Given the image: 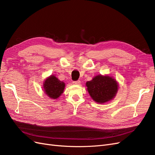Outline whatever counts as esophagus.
<instances>
[{
	"instance_id": "34e87169",
	"label": "esophagus",
	"mask_w": 155,
	"mask_h": 155,
	"mask_svg": "<svg viewBox=\"0 0 155 155\" xmlns=\"http://www.w3.org/2000/svg\"><path fill=\"white\" fill-rule=\"evenodd\" d=\"M81 81H73V84L74 85H80Z\"/></svg>"
}]
</instances>
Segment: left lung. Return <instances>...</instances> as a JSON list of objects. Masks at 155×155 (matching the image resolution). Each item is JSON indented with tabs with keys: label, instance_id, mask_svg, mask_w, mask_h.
Here are the masks:
<instances>
[{
	"label": "left lung",
	"instance_id": "8db88e82",
	"mask_svg": "<svg viewBox=\"0 0 155 155\" xmlns=\"http://www.w3.org/2000/svg\"><path fill=\"white\" fill-rule=\"evenodd\" d=\"M87 91L92 99L98 104H104L112 100L118 90V84L109 76H97L86 83Z\"/></svg>",
	"mask_w": 155,
	"mask_h": 155
}]
</instances>
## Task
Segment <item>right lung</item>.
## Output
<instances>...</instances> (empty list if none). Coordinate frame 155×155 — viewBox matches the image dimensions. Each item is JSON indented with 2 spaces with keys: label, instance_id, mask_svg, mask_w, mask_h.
<instances>
[{
  "label": "right lung",
  "instance_id": "1",
  "mask_svg": "<svg viewBox=\"0 0 155 155\" xmlns=\"http://www.w3.org/2000/svg\"><path fill=\"white\" fill-rule=\"evenodd\" d=\"M64 87L65 83L61 81L54 75L46 78L43 83L45 94L51 99H58L63 92Z\"/></svg>",
  "mask_w": 155,
  "mask_h": 155
}]
</instances>
